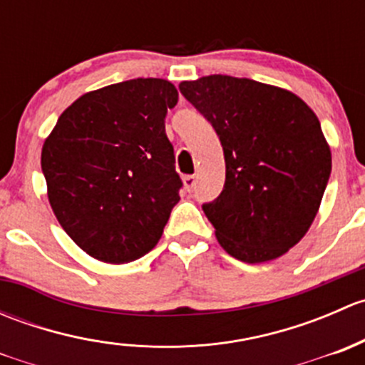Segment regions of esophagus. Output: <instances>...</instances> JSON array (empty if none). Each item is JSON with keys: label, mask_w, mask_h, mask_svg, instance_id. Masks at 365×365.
Segmentation results:
<instances>
[{"label": "esophagus", "mask_w": 365, "mask_h": 365, "mask_svg": "<svg viewBox=\"0 0 365 365\" xmlns=\"http://www.w3.org/2000/svg\"><path fill=\"white\" fill-rule=\"evenodd\" d=\"M183 187H185L187 192H190V190L196 187V176H194V175L183 176Z\"/></svg>", "instance_id": "obj_1"}]
</instances>
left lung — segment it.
Listing matches in <instances>:
<instances>
[{"label": "left lung", "mask_w": 365, "mask_h": 365, "mask_svg": "<svg viewBox=\"0 0 365 365\" xmlns=\"http://www.w3.org/2000/svg\"><path fill=\"white\" fill-rule=\"evenodd\" d=\"M180 91L224 150V189L203 205L220 247L244 263L286 254L311 227L332 171L318 116L292 91L245 77L213 73Z\"/></svg>", "instance_id": "8db88e82"}]
</instances>
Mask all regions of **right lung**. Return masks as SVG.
Masks as SVG:
<instances>
[{
	"label": "right lung",
	"instance_id": "add662e5",
	"mask_svg": "<svg viewBox=\"0 0 365 365\" xmlns=\"http://www.w3.org/2000/svg\"><path fill=\"white\" fill-rule=\"evenodd\" d=\"M176 102L165 79L109 84L68 106L43 141L51 208L95 259L128 263L160 240L182 187L164 123Z\"/></svg>",
	"mask_w": 365,
	"mask_h": 365
}]
</instances>
